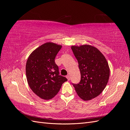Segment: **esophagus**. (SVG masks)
<instances>
[{
    "instance_id": "1",
    "label": "esophagus",
    "mask_w": 130,
    "mask_h": 130,
    "mask_svg": "<svg viewBox=\"0 0 130 130\" xmlns=\"http://www.w3.org/2000/svg\"><path fill=\"white\" fill-rule=\"evenodd\" d=\"M66 77H67V78L68 81L70 80V76H69V75H67V76H66Z\"/></svg>"
}]
</instances>
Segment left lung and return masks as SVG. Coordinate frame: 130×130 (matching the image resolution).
Segmentation results:
<instances>
[{"instance_id": "1", "label": "left lung", "mask_w": 130, "mask_h": 130, "mask_svg": "<svg viewBox=\"0 0 130 130\" xmlns=\"http://www.w3.org/2000/svg\"><path fill=\"white\" fill-rule=\"evenodd\" d=\"M80 70L81 80L73 84L81 99L90 100L103 92L109 77L110 70L105 57L95 47L89 44L71 46Z\"/></svg>"}]
</instances>
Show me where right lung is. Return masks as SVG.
Instances as JSON below:
<instances>
[{"label":"right lung","mask_w":130,"mask_h":130,"mask_svg":"<svg viewBox=\"0 0 130 130\" xmlns=\"http://www.w3.org/2000/svg\"><path fill=\"white\" fill-rule=\"evenodd\" d=\"M62 45L46 42L31 53L26 63L27 83L32 92L44 100L52 99L67 79L59 75L55 58Z\"/></svg>","instance_id":"right-lung-1"}]
</instances>
